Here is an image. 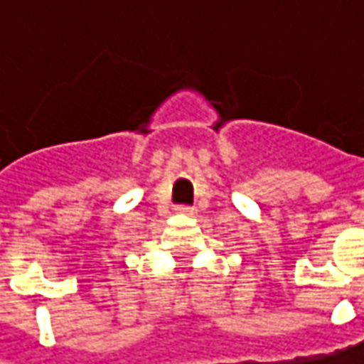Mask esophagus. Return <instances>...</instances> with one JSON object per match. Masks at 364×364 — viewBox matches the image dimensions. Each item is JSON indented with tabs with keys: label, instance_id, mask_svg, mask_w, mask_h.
<instances>
[{
	"label": "esophagus",
	"instance_id": "esophagus-1",
	"mask_svg": "<svg viewBox=\"0 0 364 364\" xmlns=\"http://www.w3.org/2000/svg\"><path fill=\"white\" fill-rule=\"evenodd\" d=\"M175 212L183 213V215H196L198 210H196V208H189V205H177V208H175Z\"/></svg>",
	"mask_w": 364,
	"mask_h": 364
}]
</instances>
